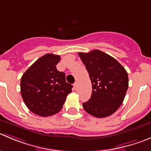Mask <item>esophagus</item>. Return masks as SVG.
<instances>
[{"label":"esophagus","mask_w":151,"mask_h":151,"mask_svg":"<svg viewBox=\"0 0 151 151\" xmlns=\"http://www.w3.org/2000/svg\"><path fill=\"white\" fill-rule=\"evenodd\" d=\"M77 86H78V82H77V81H76V82L74 83V87L75 89L77 88Z\"/></svg>","instance_id":"1"}]
</instances>
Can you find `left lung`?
<instances>
[{
	"mask_svg": "<svg viewBox=\"0 0 151 151\" xmlns=\"http://www.w3.org/2000/svg\"><path fill=\"white\" fill-rule=\"evenodd\" d=\"M89 74L92 92L83 109L97 118H105L120 107L128 88V74L115 59L99 50L79 53Z\"/></svg>",
	"mask_w": 151,
	"mask_h": 151,
	"instance_id": "obj_1",
	"label": "left lung"
}]
</instances>
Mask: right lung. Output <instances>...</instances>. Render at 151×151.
Segmentation results:
<instances>
[{
	"label": "right lung",
	"mask_w": 151,
	"mask_h": 151,
	"mask_svg": "<svg viewBox=\"0 0 151 151\" xmlns=\"http://www.w3.org/2000/svg\"><path fill=\"white\" fill-rule=\"evenodd\" d=\"M60 56L47 53L38 59L22 75L21 93L28 109L39 116H51L63 108L72 85L56 69Z\"/></svg>",
	"instance_id": "1"
}]
</instances>
